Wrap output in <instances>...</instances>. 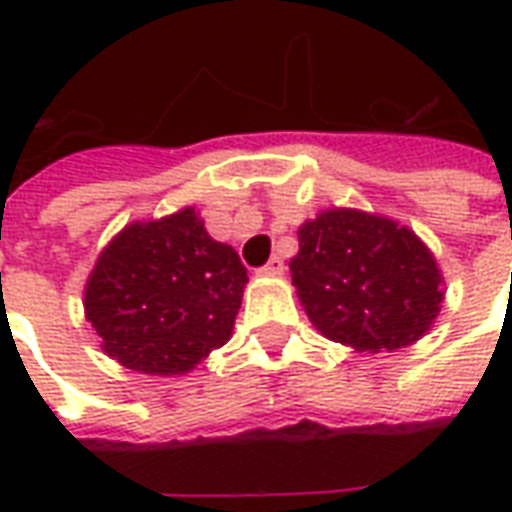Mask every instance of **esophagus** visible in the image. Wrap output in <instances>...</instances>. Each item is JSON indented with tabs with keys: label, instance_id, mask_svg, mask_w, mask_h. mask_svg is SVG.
<instances>
[{
	"label": "esophagus",
	"instance_id": "34e87169",
	"mask_svg": "<svg viewBox=\"0 0 512 512\" xmlns=\"http://www.w3.org/2000/svg\"><path fill=\"white\" fill-rule=\"evenodd\" d=\"M260 274H266V277H279V274H285V263H282L279 257H271L266 266L260 268Z\"/></svg>",
	"mask_w": 512,
	"mask_h": 512
}]
</instances>
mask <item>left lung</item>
<instances>
[{
  "mask_svg": "<svg viewBox=\"0 0 512 512\" xmlns=\"http://www.w3.org/2000/svg\"><path fill=\"white\" fill-rule=\"evenodd\" d=\"M290 277L312 326L367 354L417 343L444 301V277L425 241L406 224L356 208H329L301 224Z\"/></svg>",
  "mask_w": 512,
  "mask_h": 512,
  "instance_id": "8db88e82",
  "label": "left lung"
}]
</instances>
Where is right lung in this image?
<instances>
[{"instance_id":"right-lung-1","label":"right lung","mask_w":512,"mask_h":512,"mask_svg":"<svg viewBox=\"0 0 512 512\" xmlns=\"http://www.w3.org/2000/svg\"><path fill=\"white\" fill-rule=\"evenodd\" d=\"M249 277L200 211L131 222L104 246L84 285L101 348L134 373L183 376L233 337Z\"/></svg>"}]
</instances>
